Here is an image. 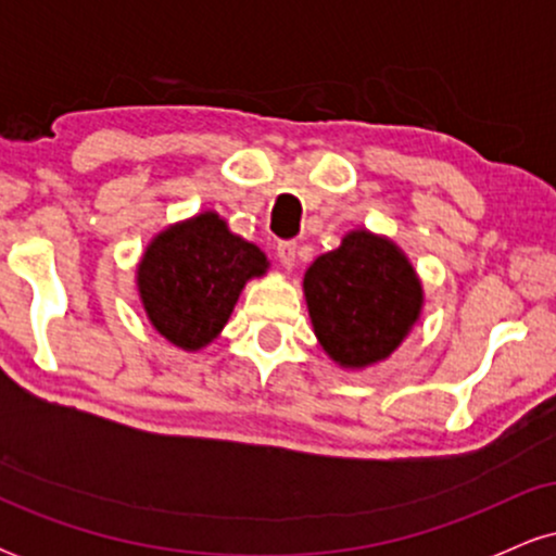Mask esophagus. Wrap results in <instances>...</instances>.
<instances>
[{
	"mask_svg": "<svg viewBox=\"0 0 556 556\" xmlns=\"http://www.w3.org/2000/svg\"><path fill=\"white\" fill-rule=\"evenodd\" d=\"M277 258H279V264H282L285 269L290 271L292 266H295V258H298V245H295V242H279V245H277Z\"/></svg>",
	"mask_w": 556,
	"mask_h": 556,
	"instance_id": "1",
	"label": "esophagus"
}]
</instances>
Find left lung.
<instances>
[{"mask_svg": "<svg viewBox=\"0 0 556 556\" xmlns=\"http://www.w3.org/2000/svg\"><path fill=\"white\" fill-rule=\"evenodd\" d=\"M303 295L324 353L344 371L387 361L424 314V282L387 235L355 227L305 269Z\"/></svg>", "mask_w": 556, "mask_h": 556, "instance_id": "8db88e82", "label": "left lung"}]
</instances>
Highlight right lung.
<instances>
[{"label": "right lung", "instance_id": "obj_1", "mask_svg": "<svg viewBox=\"0 0 556 556\" xmlns=\"http://www.w3.org/2000/svg\"><path fill=\"white\" fill-rule=\"evenodd\" d=\"M269 266L256 242L206 208L151 238L136 266V290L151 327L177 350L198 353L222 334L240 292Z\"/></svg>", "mask_w": 556, "mask_h": 556}]
</instances>
